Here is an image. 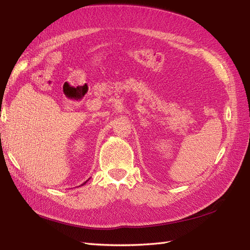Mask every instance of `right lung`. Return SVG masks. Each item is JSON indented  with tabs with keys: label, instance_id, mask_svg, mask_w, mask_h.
<instances>
[{
	"label": "right lung",
	"instance_id": "1",
	"mask_svg": "<svg viewBox=\"0 0 250 250\" xmlns=\"http://www.w3.org/2000/svg\"><path fill=\"white\" fill-rule=\"evenodd\" d=\"M88 180H89V179H88ZM88 180H86V182H84V183H83V184H82V185H81V186H83V185H84V184H86V183H87V182H88ZM81 186H79V187H81Z\"/></svg>",
	"mask_w": 250,
	"mask_h": 250
}]
</instances>
